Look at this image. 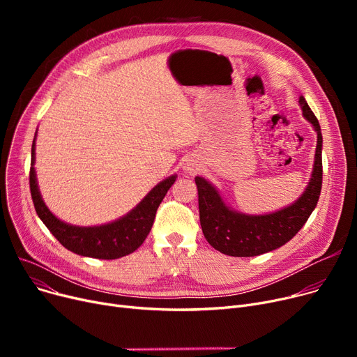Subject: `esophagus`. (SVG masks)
<instances>
[{"label": "esophagus", "instance_id": "34e87169", "mask_svg": "<svg viewBox=\"0 0 357 357\" xmlns=\"http://www.w3.org/2000/svg\"><path fill=\"white\" fill-rule=\"evenodd\" d=\"M188 171H191V169H188Z\"/></svg>", "mask_w": 357, "mask_h": 357}]
</instances>
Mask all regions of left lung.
Returning <instances> with one entry per match:
<instances>
[{
  "label": "left lung",
  "mask_w": 357,
  "mask_h": 357,
  "mask_svg": "<svg viewBox=\"0 0 357 357\" xmlns=\"http://www.w3.org/2000/svg\"><path fill=\"white\" fill-rule=\"evenodd\" d=\"M304 117L317 131L315 162L311 181L305 192L289 207L266 215H246L230 210L224 204L214 186L197 176L199 222L210 245L229 256L250 257L272 252L284 246L303 229L320 198L323 185L321 146L323 136L317 117L304 97L299 98Z\"/></svg>",
  "instance_id": "8db88e82"
}]
</instances>
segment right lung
Segmentation results:
<instances>
[{"label": "right lung", "mask_w": 357, "mask_h": 357, "mask_svg": "<svg viewBox=\"0 0 357 357\" xmlns=\"http://www.w3.org/2000/svg\"><path fill=\"white\" fill-rule=\"evenodd\" d=\"M34 140L31 144L30 163V192L37 215L40 217L49 231L68 250L96 259H119L133 253L143 245L153 226L158 207L171 188L176 176H169L150 191L137 207L126 217L98 227H77L56 218L45 205L36 182L34 172Z\"/></svg>", "instance_id": "1"}]
</instances>
